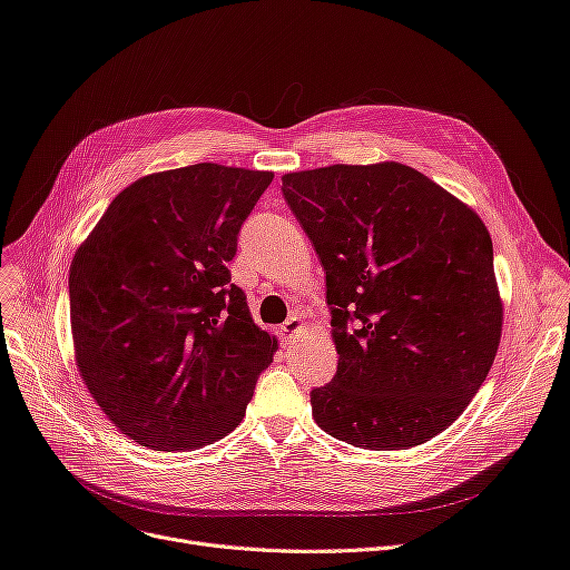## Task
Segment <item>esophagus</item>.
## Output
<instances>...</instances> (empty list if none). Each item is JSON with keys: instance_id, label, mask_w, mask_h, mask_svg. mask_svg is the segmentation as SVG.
I'll return each instance as SVG.
<instances>
[{"instance_id": "34e87169", "label": "esophagus", "mask_w": 570, "mask_h": 570, "mask_svg": "<svg viewBox=\"0 0 570 570\" xmlns=\"http://www.w3.org/2000/svg\"><path fill=\"white\" fill-rule=\"evenodd\" d=\"M303 331V318L301 316H291L282 327H279V335H282V342H291L297 333Z\"/></svg>"}]
</instances>
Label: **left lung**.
<instances>
[{
  "mask_svg": "<svg viewBox=\"0 0 570 570\" xmlns=\"http://www.w3.org/2000/svg\"><path fill=\"white\" fill-rule=\"evenodd\" d=\"M282 191L325 269L340 353L335 379L312 391L316 425L370 451L451 428L503 325L481 217L397 161L286 173Z\"/></svg>",
  "mask_w": 570,
  "mask_h": 570,
  "instance_id": "8db88e82",
  "label": "left lung"
}]
</instances>
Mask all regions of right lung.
I'll list each match as a JSON object with an SVG mask.
<instances>
[{
    "label": "right lung",
    "instance_id": "1",
    "mask_svg": "<svg viewBox=\"0 0 570 570\" xmlns=\"http://www.w3.org/2000/svg\"><path fill=\"white\" fill-rule=\"evenodd\" d=\"M273 177L219 164L145 175L78 247L69 273L78 372L136 443L191 451L245 417L277 340L254 323L228 261Z\"/></svg>",
    "mask_w": 570,
    "mask_h": 570
}]
</instances>
